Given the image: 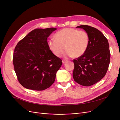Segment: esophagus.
Masks as SVG:
<instances>
[{
    "instance_id": "obj_1",
    "label": "esophagus",
    "mask_w": 120,
    "mask_h": 120,
    "mask_svg": "<svg viewBox=\"0 0 120 120\" xmlns=\"http://www.w3.org/2000/svg\"><path fill=\"white\" fill-rule=\"evenodd\" d=\"M67 61H68V60H63V63L65 64L66 62H67Z\"/></svg>"
}]
</instances>
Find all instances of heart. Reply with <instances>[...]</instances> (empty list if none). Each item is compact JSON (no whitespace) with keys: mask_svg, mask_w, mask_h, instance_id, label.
I'll return each instance as SVG.
<instances>
[{"mask_svg":"<svg viewBox=\"0 0 120 120\" xmlns=\"http://www.w3.org/2000/svg\"><path fill=\"white\" fill-rule=\"evenodd\" d=\"M56 38L49 40L50 49L58 57L64 53L65 49L66 56L77 58L86 52L90 42L89 34L85 31L77 29L66 28L57 31L54 35Z\"/></svg>","mask_w":120,"mask_h":120,"instance_id":"1","label":"heart"}]
</instances>
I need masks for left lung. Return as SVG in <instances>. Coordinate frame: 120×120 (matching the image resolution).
Listing matches in <instances>:
<instances>
[{"label": "left lung", "mask_w": 120, "mask_h": 120, "mask_svg": "<svg viewBox=\"0 0 120 120\" xmlns=\"http://www.w3.org/2000/svg\"><path fill=\"white\" fill-rule=\"evenodd\" d=\"M76 28H82L89 34L90 42L84 54L72 60L75 65L72 75L79 84L89 86L99 82L107 73L110 62L109 45L98 29L86 25Z\"/></svg>", "instance_id": "obj_1"}]
</instances>
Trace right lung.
Instances as JSON below:
<instances>
[{
    "mask_svg": "<svg viewBox=\"0 0 120 120\" xmlns=\"http://www.w3.org/2000/svg\"><path fill=\"white\" fill-rule=\"evenodd\" d=\"M56 30L53 27L35 29L16 45L13 56L14 71L24 88L43 90L54 82L63 63L49 49L47 41Z\"/></svg>",
    "mask_w": 120,
    "mask_h": 120,
    "instance_id": "right-lung-1",
    "label": "right lung"
}]
</instances>
